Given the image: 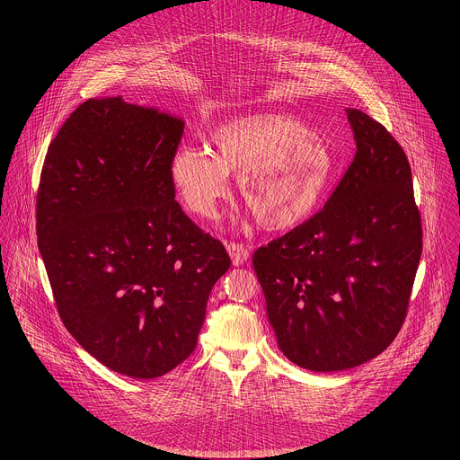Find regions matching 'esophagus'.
Returning a JSON list of instances; mask_svg holds the SVG:
<instances>
[{
    "mask_svg": "<svg viewBox=\"0 0 460 460\" xmlns=\"http://www.w3.org/2000/svg\"><path fill=\"white\" fill-rule=\"evenodd\" d=\"M226 250H228V255H230L234 265H243V263L248 261V257H250L248 248L243 246V244H239V243H230V244L226 246Z\"/></svg>",
    "mask_w": 460,
    "mask_h": 460,
    "instance_id": "1",
    "label": "esophagus"
}]
</instances>
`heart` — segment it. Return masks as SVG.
<instances>
[{
    "label": "heart",
    "mask_w": 460,
    "mask_h": 460,
    "mask_svg": "<svg viewBox=\"0 0 460 460\" xmlns=\"http://www.w3.org/2000/svg\"><path fill=\"white\" fill-rule=\"evenodd\" d=\"M336 161L326 137L285 113L246 115L210 132V152L179 148L168 177L184 207L212 217L228 195V175H239L243 201L267 230H287L308 219L328 195Z\"/></svg>",
    "instance_id": "1"
}]
</instances>
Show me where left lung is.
<instances>
[{"instance_id": "obj_1", "label": "left lung", "mask_w": 460, "mask_h": 460, "mask_svg": "<svg viewBox=\"0 0 460 460\" xmlns=\"http://www.w3.org/2000/svg\"><path fill=\"white\" fill-rule=\"evenodd\" d=\"M347 120L356 154L326 205L253 255L281 352L314 372L347 370L390 347L423 246L403 148L359 110Z\"/></svg>"}]
</instances>
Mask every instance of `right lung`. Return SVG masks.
<instances>
[{"label":"right lung","mask_w":460,"mask_h":460,"mask_svg":"<svg viewBox=\"0 0 460 460\" xmlns=\"http://www.w3.org/2000/svg\"><path fill=\"white\" fill-rule=\"evenodd\" d=\"M184 122L122 97L88 99L51 141L37 237L58 314L104 367L154 379L197 347L225 246L182 210L168 177Z\"/></svg>","instance_id":"1"}]
</instances>
